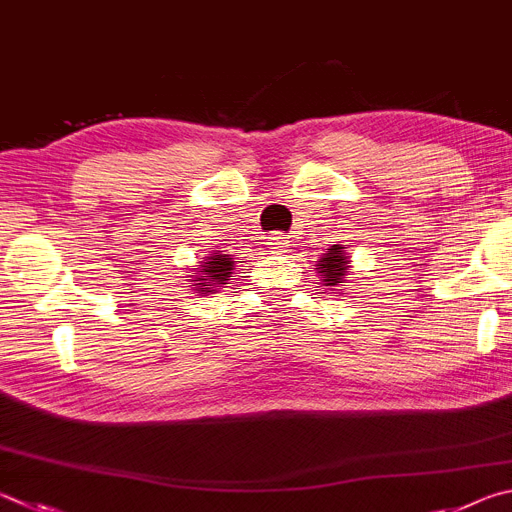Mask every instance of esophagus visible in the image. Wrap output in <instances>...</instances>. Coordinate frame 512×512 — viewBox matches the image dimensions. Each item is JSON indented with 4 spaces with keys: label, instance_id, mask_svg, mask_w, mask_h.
Returning <instances> with one entry per match:
<instances>
[{
    "label": "esophagus",
    "instance_id": "34e87169",
    "mask_svg": "<svg viewBox=\"0 0 512 512\" xmlns=\"http://www.w3.org/2000/svg\"><path fill=\"white\" fill-rule=\"evenodd\" d=\"M266 246L273 255H282L291 246V241H288V235H284V232H273L271 237H266Z\"/></svg>",
    "mask_w": 512,
    "mask_h": 512
}]
</instances>
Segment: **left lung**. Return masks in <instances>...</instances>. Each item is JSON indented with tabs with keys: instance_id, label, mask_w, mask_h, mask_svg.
I'll use <instances>...</instances> for the list:
<instances>
[{
	"instance_id": "1",
	"label": "left lung",
	"mask_w": 512,
	"mask_h": 512,
	"mask_svg": "<svg viewBox=\"0 0 512 512\" xmlns=\"http://www.w3.org/2000/svg\"><path fill=\"white\" fill-rule=\"evenodd\" d=\"M318 273L322 275L324 286H342L347 282L345 275L349 273V259L342 253L340 246H331L327 253L320 257Z\"/></svg>"
}]
</instances>
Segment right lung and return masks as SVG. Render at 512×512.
<instances>
[{"label": "right lung", "mask_w": 512, "mask_h": 512, "mask_svg": "<svg viewBox=\"0 0 512 512\" xmlns=\"http://www.w3.org/2000/svg\"><path fill=\"white\" fill-rule=\"evenodd\" d=\"M232 271H235V262H232L230 255H221V250L219 253H212L210 257L203 259L197 273L192 275L194 291L206 295L212 293L219 284H226L230 280Z\"/></svg>", "instance_id": "right-lung-1"}]
</instances>
